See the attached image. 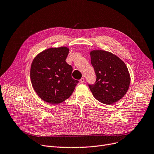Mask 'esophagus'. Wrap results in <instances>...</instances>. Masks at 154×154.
Here are the masks:
<instances>
[{"label": "esophagus", "mask_w": 154, "mask_h": 154, "mask_svg": "<svg viewBox=\"0 0 154 154\" xmlns=\"http://www.w3.org/2000/svg\"><path fill=\"white\" fill-rule=\"evenodd\" d=\"M79 82H80V83H81V84H83V83H84V82H85V79H84V77L81 78V79H80V81H79Z\"/></svg>", "instance_id": "obj_1"}]
</instances>
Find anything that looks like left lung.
I'll list each match as a JSON object with an SVG mask.
<instances>
[{"label": "left lung", "instance_id": "obj_1", "mask_svg": "<svg viewBox=\"0 0 154 154\" xmlns=\"http://www.w3.org/2000/svg\"><path fill=\"white\" fill-rule=\"evenodd\" d=\"M91 62L96 75L94 85H89L94 97L102 103L111 105L124 97L131 82L124 62L109 51L93 50Z\"/></svg>", "mask_w": 154, "mask_h": 154}]
</instances>
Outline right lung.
<instances>
[{
    "label": "right lung",
    "instance_id": "obj_1",
    "mask_svg": "<svg viewBox=\"0 0 154 154\" xmlns=\"http://www.w3.org/2000/svg\"><path fill=\"white\" fill-rule=\"evenodd\" d=\"M69 49L51 48L38 53L30 68L32 87L40 98L59 104L72 95L78 81L72 77V67L66 62Z\"/></svg>",
    "mask_w": 154,
    "mask_h": 154
}]
</instances>
